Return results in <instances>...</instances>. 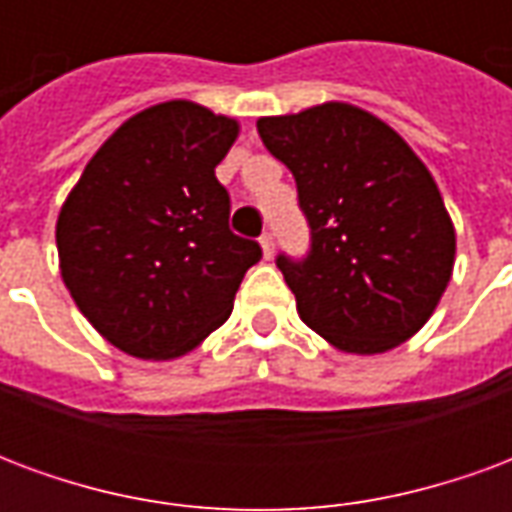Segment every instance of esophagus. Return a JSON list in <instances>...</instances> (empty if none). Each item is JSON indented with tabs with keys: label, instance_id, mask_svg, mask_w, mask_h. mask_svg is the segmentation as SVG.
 <instances>
[{
	"label": "esophagus",
	"instance_id": "esophagus-1",
	"mask_svg": "<svg viewBox=\"0 0 512 512\" xmlns=\"http://www.w3.org/2000/svg\"><path fill=\"white\" fill-rule=\"evenodd\" d=\"M260 246H263V257L271 260V255H274V238H271V233L260 235Z\"/></svg>",
	"mask_w": 512,
	"mask_h": 512
}]
</instances>
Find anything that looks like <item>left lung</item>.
<instances>
[{"label": "left lung", "mask_w": 512, "mask_h": 512, "mask_svg": "<svg viewBox=\"0 0 512 512\" xmlns=\"http://www.w3.org/2000/svg\"><path fill=\"white\" fill-rule=\"evenodd\" d=\"M268 153L296 178L312 244L277 257L299 318L345 354H384L428 323L455 263L439 186L406 139L340 101L260 117Z\"/></svg>", "instance_id": "left-lung-1"}]
</instances>
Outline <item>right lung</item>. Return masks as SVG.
Returning <instances> with one entry per match:
<instances>
[{
    "label": "right lung",
    "instance_id": "1",
    "mask_svg": "<svg viewBox=\"0 0 512 512\" xmlns=\"http://www.w3.org/2000/svg\"><path fill=\"white\" fill-rule=\"evenodd\" d=\"M238 120L191 101L128 117L98 147L57 216V252L95 332L136 359H178L233 312L235 290L263 257L230 233L216 164Z\"/></svg>",
    "mask_w": 512,
    "mask_h": 512
}]
</instances>
